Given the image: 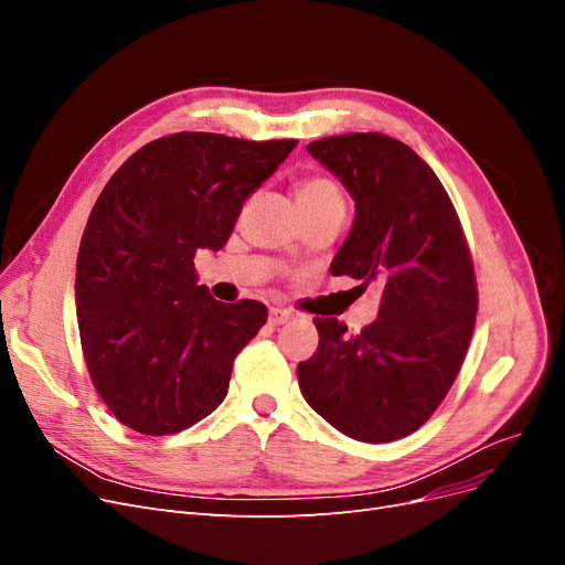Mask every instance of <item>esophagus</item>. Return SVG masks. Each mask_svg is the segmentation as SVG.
<instances>
[{
    "instance_id": "1",
    "label": "esophagus",
    "mask_w": 565,
    "mask_h": 565,
    "mask_svg": "<svg viewBox=\"0 0 565 565\" xmlns=\"http://www.w3.org/2000/svg\"><path fill=\"white\" fill-rule=\"evenodd\" d=\"M287 320H292V311L280 309V306H273V309L268 311V322L270 324H285Z\"/></svg>"
}]
</instances>
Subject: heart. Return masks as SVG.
Instances as JSON below:
<instances>
[{
	"label": "heart",
	"instance_id": "1",
	"mask_svg": "<svg viewBox=\"0 0 565 565\" xmlns=\"http://www.w3.org/2000/svg\"><path fill=\"white\" fill-rule=\"evenodd\" d=\"M297 200L301 204V210H316V207H324V204H334V202H344L341 198L337 183H332L330 179L322 177H311L303 179L297 185Z\"/></svg>",
	"mask_w": 565,
	"mask_h": 565
}]
</instances>
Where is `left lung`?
I'll use <instances>...</instances> for the list:
<instances>
[{
    "label": "left lung",
    "mask_w": 565,
    "mask_h": 565,
    "mask_svg": "<svg viewBox=\"0 0 565 565\" xmlns=\"http://www.w3.org/2000/svg\"><path fill=\"white\" fill-rule=\"evenodd\" d=\"M355 200L332 276L382 287L361 334L313 318L320 344L299 363V388L334 429L363 443L405 438L448 396L476 324L473 262L446 188L391 136L341 134L306 146Z\"/></svg>",
    "instance_id": "obj_1"
}]
</instances>
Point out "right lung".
<instances>
[{"mask_svg":"<svg viewBox=\"0 0 565 565\" xmlns=\"http://www.w3.org/2000/svg\"><path fill=\"white\" fill-rule=\"evenodd\" d=\"M295 146L179 131L136 150L100 191L77 254V324L94 388L129 429L179 434L226 398L268 311L216 301L193 259L226 245Z\"/></svg>","mask_w":565,"mask_h":565,"instance_id":"obj_1","label":"right lung"}]
</instances>
